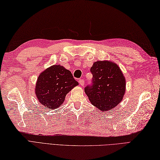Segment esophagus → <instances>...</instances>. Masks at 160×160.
Masks as SVG:
<instances>
[{
	"mask_svg": "<svg viewBox=\"0 0 160 160\" xmlns=\"http://www.w3.org/2000/svg\"><path fill=\"white\" fill-rule=\"evenodd\" d=\"M79 84L80 86L82 87V86H84V81L83 80H79Z\"/></svg>",
	"mask_w": 160,
	"mask_h": 160,
	"instance_id": "34e87169",
	"label": "esophagus"
}]
</instances>
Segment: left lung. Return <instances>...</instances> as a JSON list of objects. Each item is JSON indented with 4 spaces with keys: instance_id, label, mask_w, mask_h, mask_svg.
<instances>
[{
    "instance_id": "1",
    "label": "left lung",
    "mask_w": 160,
    "mask_h": 160,
    "mask_svg": "<svg viewBox=\"0 0 160 160\" xmlns=\"http://www.w3.org/2000/svg\"><path fill=\"white\" fill-rule=\"evenodd\" d=\"M92 85L84 88L90 102L100 111L109 112L122 101L126 78L120 67L110 61H97L91 68Z\"/></svg>"
}]
</instances>
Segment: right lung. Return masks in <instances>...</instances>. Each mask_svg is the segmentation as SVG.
Listing matches in <instances>:
<instances>
[{"mask_svg":"<svg viewBox=\"0 0 160 160\" xmlns=\"http://www.w3.org/2000/svg\"><path fill=\"white\" fill-rule=\"evenodd\" d=\"M78 85L70 71L62 65H53L40 73L35 94L44 108L55 109L63 103L67 94Z\"/></svg>","mask_w":160,"mask_h":160,"instance_id":"obj_1","label":"right lung"}]
</instances>
